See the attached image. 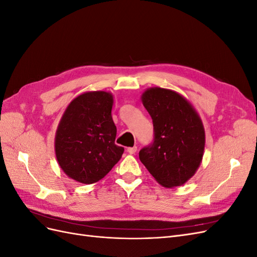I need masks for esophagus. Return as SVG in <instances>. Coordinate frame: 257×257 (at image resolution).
<instances>
[{
    "label": "esophagus",
    "instance_id": "1",
    "mask_svg": "<svg viewBox=\"0 0 257 257\" xmlns=\"http://www.w3.org/2000/svg\"><path fill=\"white\" fill-rule=\"evenodd\" d=\"M126 151L130 153V154H134L136 151H137V147L134 146V147H128Z\"/></svg>",
    "mask_w": 257,
    "mask_h": 257
}]
</instances>
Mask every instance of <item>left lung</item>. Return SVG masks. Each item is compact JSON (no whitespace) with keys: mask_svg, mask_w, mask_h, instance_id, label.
Listing matches in <instances>:
<instances>
[{"mask_svg":"<svg viewBox=\"0 0 257 257\" xmlns=\"http://www.w3.org/2000/svg\"><path fill=\"white\" fill-rule=\"evenodd\" d=\"M143 104L153 122V142L139 151L149 173L161 185L185 183L200 165L205 149V130L197 112L177 92L151 88Z\"/></svg>","mask_w":257,"mask_h":257,"instance_id":"1","label":"left lung"}]
</instances>
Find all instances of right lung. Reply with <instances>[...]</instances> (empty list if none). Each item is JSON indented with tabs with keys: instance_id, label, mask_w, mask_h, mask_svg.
Instances as JSON below:
<instances>
[{
	"instance_id": "right-lung-1",
	"label": "right lung",
	"mask_w": 257,
	"mask_h": 257,
	"mask_svg": "<svg viewBox=\"0 0 257 257\" xmlns=\"http://www.w3.org/2000/svg\"><path fill=\"white\" fill-rule=\"evenodd\" d=\"M112 95L87 92L68 105L56 135L60 167L74 180L91 184L104 178L121 159L124 148L114 144Z\"/></svg>"
}]
</instances>
